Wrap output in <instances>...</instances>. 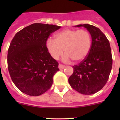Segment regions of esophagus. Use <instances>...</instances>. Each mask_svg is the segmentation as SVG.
I'll use <instances>...</instances> for the list:
<instances>
[{"label":"esophagus","instance_id":"esophagus-1","mask_svg":"<svg viewBox=\"0 0 120 120\" xmlns=\"http://www.w3.org/2000/svg\"><path fill=\"white\" fill-rule=\"evenodd\" d=\"M65 67V66L64 65H62V64H59V65H58V68H59V69L60 70L64 69Z\"/></svg>","mask_w":120,"mask_h":120}]
</instances>
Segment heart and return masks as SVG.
Segmentation results:
<instances>
[{
    "instance_id": "heart-1",
    "label": "heart",
    "mask_w": 120,
    "mask_h": 120,
    "mask_svg": "<svg viewBox=\"0 0 120 120\" xmlns=\"http://www.w3.org/2000/svg\"><path fill=\"white\" fill-rule=\"evenodd\" d=\"M55 40L49 39L47 48L51 56L58 60L65 51L64 62H81L87 56L91 47L90 34L86 30L64 29L56 33Z\"/></svg>"
}]
</instances>
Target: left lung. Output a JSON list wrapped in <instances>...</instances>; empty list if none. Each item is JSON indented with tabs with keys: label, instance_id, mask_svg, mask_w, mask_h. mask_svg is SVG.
<instances>
[{
	"label": "left lung",
	"instance_id": "8db88e82",
	"mask_svg": "<svg viewBox=\"0 0 120 120\" xmlns=\"http://www.w3.org/2000/svg\"><path fill=\"white\" fill-rule=\"evenodd\" d=\"M87 29L91 37V47L87 56L73 66L68 82L73 89L83 95H92L102 89L108 81L112 68V51L105 35L89 24L78 25Z\"/></svg>",
	"mask_w": 120,
	"mask_h": 120
}]
</instances>
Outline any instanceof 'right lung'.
Masks as SVG:
<instances>
[{
  "label": "right lung",
  "mask_w": 120,
  "mask_h": 120,
  "mask_svg": "<svg viewBox=\"0 0 120 120\" xmlns=\"http://www.w3.org/2000/svg\"><path fill=\"white\" fill-rule=\"evenodd\" d=\"M60 26L35 23L18 32L11 41L7 65L12 82L30 96H39L50 88L58 63L47 48V39Z\"/></svg>",
  "instance_id": "add662e5"
}]
</instances>
